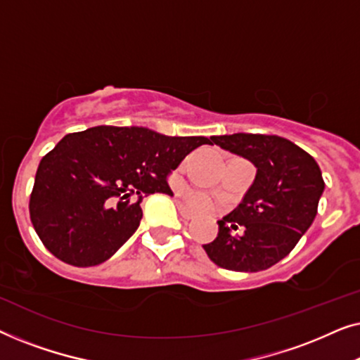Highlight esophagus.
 <instances>
[{"mask_svg":"<svg viewBox=\"0 0 360 360\" xmlns=\"http://www.w3.org/2000/svg\"><path fill=\"white\" fill-rule=\"evenodd\" d=\"M179 211H180L181 218H184V219H193L195 218V213L188 208V206H185V205L180 203L179 205Z\"/></svg>","mask_w":360,"mask_h":360,"instance_id":"1","label":"esophagus"}]
</instances>
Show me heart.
<instances>
[{"label":"heart","instance_id":"heart-1","mask_svg":"<svg viewBox=\"0 0 360 360\" xmlns=\"http://www.w3.org/2000/svg\"><path fill=\"white\" fill-rule=\"evenodd\" d=\"M191 203H193L195 208H198V210H205L206 206H208V201H206L205 198H201V196H193V198H191Z\"/></svg>","mask_w":360,"mask_h":360}]
</instances>
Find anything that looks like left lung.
I'll list each match as a JSON object with an SVG mask.
<instances>
[{
	"label": "left lung",
	"mask_w": 360,
	"mask_h": 360,
	"mask_svg": "<svg viewBox=\"0 0 360 360\" xmlns=\"http://www.w3.org/2000/svg\"><path fill=\"white\" fill-rule=\"evenodd\" d=\"M216 146L254 164L255 179L238 208L218 221L208 257L234 272H260L280 262L316 218L324 191L319 165L308 152L280 136L224 134ZM243 225L245 231L234 235Z\"/></svg>",
	"instance_id": "obj_1"
}]
</instances>
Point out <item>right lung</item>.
Returning a JSON list of instances; mask_svg holds the SVG:
<instances>
[{
	"label": "right lung",
	"mask_w": 360,
	"mask_h": 360,
	"mask_svg": "<svg viewBox=\"0 0 360 360\" xmlns=\"http://www.w3.org/2000/svg\"><path fill=\"white\" fill-rule=\"evenodd\" d=\"M203 144L211 146L208 137H170L137 126L67 134L39 164L29 201L34 229L63 262H105L139 228L142 198L172 195L169 172Z\"/></svg>",
	"instance_id": "add662e5"
}]
</instances>
